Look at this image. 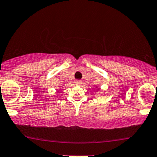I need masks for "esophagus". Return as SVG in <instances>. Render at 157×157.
I'll use <instances>...</instances> for the list:
<instances>
[{
	"instance_id": "34e87169",
	"label": "esophagus",
	"mask_w": 157,
	"mask_h": 157,
	"mask_svg": "<svg viewBox=\"0 0 157 157\" xmlns=\"http://www.w3.org/2000/svg\"><path fill=\"white\" fill-rule=\"evenodd\" d=\"M82 84V81H80V80L75 81V84H76V85H81Z\"/></svg>"
}]
</instances>
